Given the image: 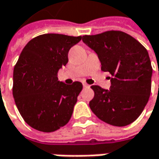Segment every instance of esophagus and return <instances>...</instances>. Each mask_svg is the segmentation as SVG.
<instances>
[{"instance_id": "1", "label": "esophagus", "mask_w": 159, "mask_h": 159, "mask_svg": "<svg viewBox=\"0 0 159 159\" xmlns=\"http://www.w3.org/2000/svg\"><path fill=\"white\" fill-rule=\"evenodd\" d=\"M83 85H84V87H90V85H89V84H87L86 83H84V84H83Z\"/></svg>"}]
</instances>
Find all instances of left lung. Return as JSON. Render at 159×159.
<instances>
[{
	"label": "left lung",
	"instance_id": "obj_1",
	"mask_svg": "<svg viewBox=\"0 0 159 159\" xmlns=\"http://www.w3.org/2000/svg\"><path fill=\"white\" fill-rule=\"evenodd\" d=\"M83 42L96 52L101 70L111 75L109 90L91 86L94 92L89 103L91 110L112 125L133 123L143 112L151 93L153 70L147 49L134 37L120 31L84 35Z\"/></svg>",
	"mask_w": 159,
	"mask_h": 159
}]
</instances>
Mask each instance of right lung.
<instances>
[{
  "label": "right lung",
  "instance_id": "add662e5",
  "mask_svg": "<svg viewBox=\"0 0 159 159\" xmlns=\"http://www.w3.org/2000/svg\"><path fill=\"white\" fill-rule=\"evenodd\" d=\"M82 36L45 34L32 39L22 49L13 70L12 94L22 118L42 132H53L69 122L80 82L65 84L58 71L68 63V52Z\"/></svg>",
  "mask_w": 159,
  "mask_h": 159
}]
</instances>
